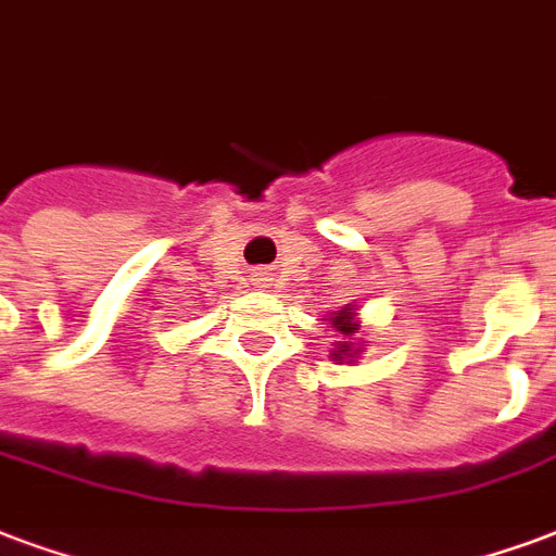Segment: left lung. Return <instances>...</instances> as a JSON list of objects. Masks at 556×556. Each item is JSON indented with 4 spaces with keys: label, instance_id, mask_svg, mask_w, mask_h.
Returning a JSON list of instances; mask_svg holds the SVG:
<instances>
[{
    "label": "left lung",
    "instance_id": "left-lung-1",
    "mask_svg": "<svg viewBox=\"0 0 556 556\" xmlns=\"http://www.w3.org/2000/svg\"><path fill=\"white\" fill-rule=\"evenodd\" d=\"M352 319H354L352 307H345V311H340L337 316H331V325L342 333V337H345V340H352L354 333H357V325H354ZM342 354H345V357L357 354V352H352V342H340V352H337V357H340V361H342Z\"/></svg>",
    "mask_w": 556,
    "mask_h": 556
}]
</instances>
